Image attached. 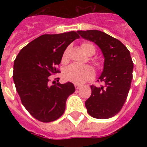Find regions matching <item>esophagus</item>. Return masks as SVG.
I'll list each match as a JSON object with an SVG mask.
<instances>
[{"label":"esophagus","mask_w":147,"mask_h":147,"mask_svg":"<svg viewBox=\"0 0 147 147\" xmlns=\"http://www.w3.org/2000/svg\"><path fill=\"white\" fill-rule=\"evenodd\" d=\"M75 88H76V89H78V88H81V85L76 84V85H75Z\"/></svg>","instance_id":"obj_1"}]
</instances>
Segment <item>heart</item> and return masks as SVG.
Masks as SVG:
<instances>
[{
	"label": "heart",
	"mask_w": 147,
	"mask_h": 147,
	"mask_svg": "<svg viewBox=\"0 0 147 147\" xmlns=\"http://www.w3.org/2000/svg\"><path fill=\"white\" fill-rule=\"evenodd\" d=\"M82 48L88 55H93L95 53V47L90 42H84L82 44ZM69 49H67L63 53L62 59L66 61L68 58ZM98 65V62H95ZM94 76V70L88 65H81L78 64H71L66 68L64 72V78L66 80L76 83L82 84L89 80Z\"/></svg>",
	"instance_id": "heart-1"
}]
</instances>
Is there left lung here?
<instances>
[{"label":"left lung","instance_id":"obj_1","mask_svg":"<svg viewBox=\"0 0 147 147\" xmlns=\"http://www.w3.org/2000/svg\"><path fill=\"white\" fill-rule=\"evenodd\" d=\"M77 33L94 42L105 58L104 69L98 80L104 85H91L92 94L85 101L87 111L94 118H111L121 111L130 90L134 69L130 51L120 40L100 30Z\"/></svg>","mask_w":147,"mask_h":147}]
</instances>
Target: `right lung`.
I'll return each instance as SVG.
<instances>
[{"label": "right lung", "mask_w": 147, "mask_h": 147, "mask_svg": "<svg viewBox=\"0 0 147 147\" xmlns=\"http://www.w3.org/2000/svg\"><path fill=\"white\" fill-rule=\"evenodd\" d=\"M80 38L75 31L44 34L20 51L14 60L13 79L21 102L27 111L41 122L59 118L65 109L68 97L75 92L71 82L49 85V76L59 72L65 50Z\"/></svg>", "instance_id": "right-lung-1"}]
</instances>
